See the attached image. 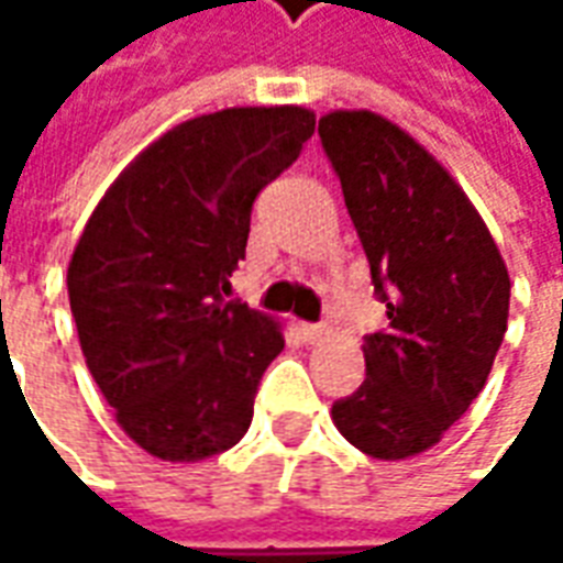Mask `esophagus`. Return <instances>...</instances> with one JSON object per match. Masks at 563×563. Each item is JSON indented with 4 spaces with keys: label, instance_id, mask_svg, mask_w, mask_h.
Returning a JSON list of instances; mask_svg holds the SVG:
<instances>
[{
    "label": "esophagus",
    "instance_id": "34e87169",
    "mask_svg": "<svg viewBox=\"0 0 563 563\" xmlns=\"http://www.w3.org/2000/svg\"><path fill=\"white\" fill-rule=\"evenodd\" d=\"M322 325H310V322H301V325H298V334H301V341L305 343H317L319 338H322Z\"/></svg>",
    "mask_w": 563,
    "mask_h": 563
}]
</instances>
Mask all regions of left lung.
Instances as JSON below:
<instances>
[{
  "label": "left lung",
  "instance_id": "left-lung-1",
  "mask_svg": "<svg viewBox=\"0 0 563 563\" xmlns=\"http://www.w3.org/2000/svg\"><path fill=\"white\" fill-rule=\"evenodd\" d=\"M319 139L389 317L331 419L371 459H410L483 391L507 334V265L464 189L386 117L331 111Z\"/></svg>",
  "mask_w": 563,
  "mask_h": 563
}]
</instances>
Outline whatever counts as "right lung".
Listing matches in <instances>:
<instances>
[{
	"label": "right lung",
	"mask_w": 563,
	"mask_h": 563,
	"mask_svg": "<svg viewBox=\"0 0 563 563\" xmlns=\"http://www.w3.org/2000/svg\"><path fill=\"white\" fill-rule=\"evenodd\" d=\"M298 104L186 120L104 192L68 262L80 350L117 422L162 461L232 449L253 422L280 325L238 298L250 210L313 135Z\"/></svg>",
	"instance_id": "add662e5"
}]
</instances>
